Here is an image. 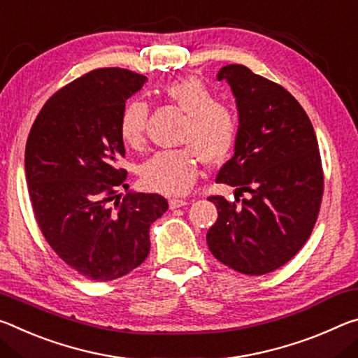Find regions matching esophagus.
Returning <instances> with one entry per match:
<instances>
[{"mask_svg":"<svg viewBox=\"0 0 358 358\" xmlns=\"http://www.w3.org/2000/svg\"><path fill=\"white\" fill-rule=\"evenodd\" d=\"M185 204H189V201H187V200H179V198H171V200H169V208H171V209L182 208V206H185Z\"/></svg>","mask_w":358,"mask_h":358,"instance_id":"34e87169","label":"esophagus"}]
</instances>
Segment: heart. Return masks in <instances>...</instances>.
I'll use <instances>...</instances> for the list:
<instances>
[{"label":"heart","instance_id":"1","mask_svg":"<svg viewBox=\"0 0 358 358\" xmlns=\"http://www.w3.org/2000/svg\"><path fill=\"white\" fill-rule=\"evenodd\" d=\"M163 95L187 115L180 136L187 148L157 152L143 168V180L148 189L163 195H184L198 179L201 160L215 165L231 154L239 115L230 104L215 101L214 92L196 78L171 82ZM148 117L149 104L143 99H131L122 109L119 131L128 145H143Z\"/></svg>","mask_w":358,"mask_h":358}]
</instances>
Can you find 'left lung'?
I'll return each mask as SVG.
<instances>
[{"mask_svg": "<svg viewBox=\"0 0 358 358\" xmlns=\"http://www.w3.org/2000/svg\"><path fill=\"white\" fill-rule=\"evenodd\" d=\"M217 79L236 98L239 134L215 182L236 187V201L209 196L219 217L206 243L228 268L260 276L294 259L311 236L324 195L319 144L308 114L282 85L243 64H227ZM244 191L250 196L241 202Z\"/></svg>", "mask_w": 358, "mask_h": 358, "instance_id": "obj_1", "label": "left lung"}]
</instances>
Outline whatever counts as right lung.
Masks as SVG:
<instances>
[{
    "mask_svg": "<svg viewBox=\"0 0 358 358\" xmlns=\"http://www.w3.org/2000/svg\"><path fill=\"white\" fill-rule=\"evenodd\" d=\"M148 78L98 68L54 93L25 148L28 193L38 225L55 254L87 279L122 278L148 259L149 228L168 209L157 193L127 189L119 120Z\"/></svg>",
    "mask_w": 358,
    "mask_h": 358,
    "instance_id": "right-lung-1",
    "label": "right lung"
}]
</instances>
